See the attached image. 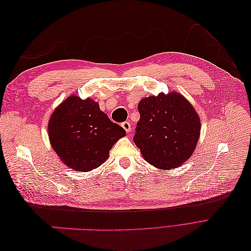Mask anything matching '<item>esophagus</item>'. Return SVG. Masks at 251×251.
<instances>
[{"label":"esophagus","instance_id":"esophagus-1","mask_svg":"<svg viewBox=\"0 0 251 251\" xmlns=\"http://www.w3.org/2000/svg\"><path fill=\"white\" fill-rule=\"evenodd\" d=\"M121 126H123L125 128V131L127 132V133L131 132V130H132V128H131V124L128 123V121H125V123L121 124Z\"/></svg>","mask_w":251,"mask_h":251}]
</instances>
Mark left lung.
Instances as JSON below:
<instances>
[{
  "label": "left lung",
  "mask_w": 251,
  "mask_h": 251,
  "mask_svg": "<svg viewBox=\"0 0 251 251\" xmlns=\"http://www.w3.org/2000/svg\"><path fill=\"white\" fill-rule=\"evenodd\" d=\"M134 142L143 158L160 170L178 168L194 153L201 125L193 105L177 92L159 93L138 103Z\"/></svg>",
  "instance_id": "1"
}]
</instances>
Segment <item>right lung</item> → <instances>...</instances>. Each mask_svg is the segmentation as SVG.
<instances>
[{"label":"right lung","mask_w":251,"mask_h":251,"mask_svg":"<svg viewBox=\"0 0 251 251\" xmlns=\"http://www.w3.org/2000/svg\"><path fill=\"white\" fill-rule=\"evenodd\" d=\"M48 134L60 160L76 172H89L107 160L114 143L126 131L91 98L72 95L52 113Z\"/></svg>","instance_id":"obj_1"}]
</instances>
